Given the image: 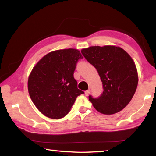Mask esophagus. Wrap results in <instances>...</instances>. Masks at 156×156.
I'll return each mask as SVG.
<instances>
[{
	"label": "esophagus",
	"mask_w": 156,
	"mask_h": 156,
	"mask_svg": "<svg viewBox=\"0 0 156 156\" xmlns=\"http://www.w3.org/2000/svg\"><path fill=\"white\" fill-rule=\"evenodd\" d=\"M84 93H85V95H86V96H88V94L90 93V89H88V90H86Z\"/></svg>",
	"instance_id": "1"
}]
</instances>
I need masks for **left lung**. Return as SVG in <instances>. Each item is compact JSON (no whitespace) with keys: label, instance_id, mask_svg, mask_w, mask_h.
Wrapping results in <instances>:
<instances>
[{"label":"left lung","instance_id":"obj_1","mask_svg":"<svg viewBox=\"0 0 156 156\" xmlns=\"http://www.w3.org/2000/svg\"><path fill=\"white\" fill-rule=\"evenodd\" d=\"M86 59L97 69L102 83L100 97H88L101 113L112 115L122 110L133 98L138 84L137 70L133 59L124 49L113 45L82 49Z\"/></svg>","mask_w":156,"mask_h":156}]
</instances>
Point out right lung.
Here are the masks:
<instances>
[{
  "instance_id": "1",
  "label": "right lung",
  "mask_w": 156,
  "mask_h": 156,
  "mask_svg": "<svg viewBox=\"0 0 156 156\" xmlns=\"http://www.w3.org/2000/svg\"><path fill=\"white\" fill-rule=\"evenodd\" d=\"M82 58L78 49H59L45 55L33 68L28 79L29 94L46 117H65L76 97L84 93L74 78L76 64Z\"/></svg>"
}]
</instances>
